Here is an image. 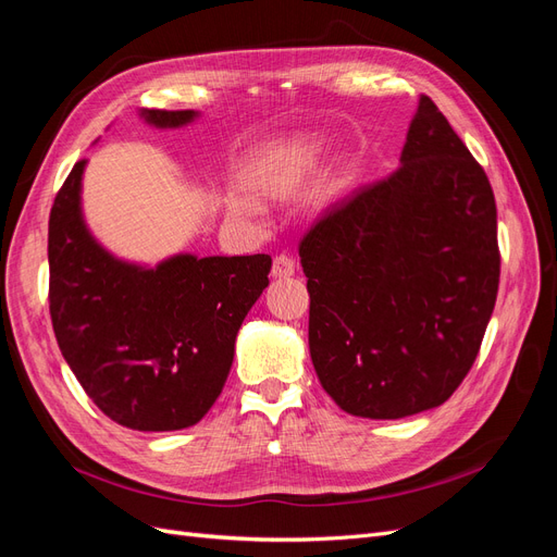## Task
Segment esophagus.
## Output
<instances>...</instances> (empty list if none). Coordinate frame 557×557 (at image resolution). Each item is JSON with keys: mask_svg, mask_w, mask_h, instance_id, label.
<instances>
[{"mask_svg": "<svg viewBox=\"0 0 557 557\" xmlns=\"http://www.w3.org/2000/svg\"><path fill=\"white\" fill-rule=\"evenodd\" d=\"M295 274V260L290 256H285V252H281V256L274 258V264H272V276L274 278H290Z\"/></svg>", "mask_w": 557, "mask_h": 557, "instance_id": "34e87169", "label": "esophagus"}]
</instances>
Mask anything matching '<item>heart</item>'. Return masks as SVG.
Here are the masks:
<instances>
[{"instance_id":"obj_1","label":"heart","mask_w":557,"mask_h":557,"mask_svg":"<svg viewBox=\"0 0 557 557\" xmlns=\"http://www.w3.org/2000/svg\"><path fill=\"white\" fill-rule=\"evenodd\" d=\"M311 156H313V148L297 150V156L293 158V164H301V162H307ZM293 170H295V166H293ZM234 209H237V211H244V213H258V207L252 205V201H248V199H239V201H234Z\"/></svg>"}]
</instances>
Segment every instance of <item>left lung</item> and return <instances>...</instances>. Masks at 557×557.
<instances>
[{"label": "left lung", "instance_id": "obj_1", "mask_svg": "<svg viewBox=\"0 0 557 557\" xmlns=\"http://www.w3.org/2000/svg\"><path fill=\"white\" fill-rule=\"evenodd\" d=\"M309 350L325 393L360 418L440 407L474 364L497 299L495 195L430 97L399 170L334 207L299 244Z\"/></svg>", "mask_w": 557, "mask_h": 557}]
</instances>
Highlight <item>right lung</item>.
Masks as SVG:
<instances>
[{
  "mask_svg": "<svg viewBox=\"0 0 557 557\" xmlns=\"http://www.w3.org/2000/svg\"><path fill=\"white\" fill-rule=\"evenodd\" d=\"M197 115L139 111L158 129L185 127ZM86 164H74L48 221V301L58 346L83 391L117 425L190 428L223 391L237 332L269 285L272 258L178 252L156 267L115 258L83 218Z\"/></svg>",
  "mask_w": 557,
  "mask_h": 557,
  "instance_id": "right-lung-1",
  "label": "right lung"
}]
</instances>
